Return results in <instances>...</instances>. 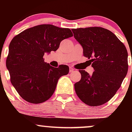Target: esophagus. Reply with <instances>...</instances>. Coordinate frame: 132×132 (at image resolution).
I'll return each mask as SVG.
<instances>
[{"label":"esophagus","mask_w":132,"mask_h":132,"mask_svg":"<svg viewBox=\"0 0 132 132\" xmlns=\"http://www.w3.org/2000/svg\"><path fill=\"white\" fill-rule=\"evenodd\" d=\"M74 70H75V69H74V68H71V67L69 68V72H72V71H73Z\"/></svg>","instance_id":"esophagus-1"}]
</instances>
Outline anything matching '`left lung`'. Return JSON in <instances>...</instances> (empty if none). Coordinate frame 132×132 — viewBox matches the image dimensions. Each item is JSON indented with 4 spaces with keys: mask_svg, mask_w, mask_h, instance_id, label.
I'll return each instance as SVG.
<instances>
[{
    "mask_svg": "<svg viewBox=\"0 0 132 132\" xmlns=\"http://www.w3.org/2000/svg\"><path fill=\"white\" fill-rule=\"evenodd\" d=\"M94 71L89 75L79 70L81 79L75 83L76 94L86 105L99 106L116 94L128 72L126 47L116 35L102 27L72 29Z\"/></svg>",
    "mask_w": 132,
    "mask_h": 132,
    "instance_id": "obj_1",
    "label": "left lung"
}]
</instances>
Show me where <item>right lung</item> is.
I'll return each mask as SVG.
<instances>
[{
  "instance_id": "add662e5",
  "label": "right lung",
  "mask_w": 132,
  "mask_h": 132,
  "mask_svg": "<svg viewBox=\"0 0 132 132\" xmlns=\"http://www.w3.org/2000/svg\"><path fill=\"white\" fill-rule=\"evenodd\" d=\"M73 36L69 28L43 24L24 30L9 45L6 66L10 81L21 97L40 104L52 96L57 81L68 75L69 67L54 68L44 61L46 53L55 51L64 39Z\"/></svg>"
}]
</instances>
